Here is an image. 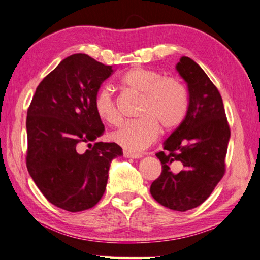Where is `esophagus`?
<instances>
[{"label":"esophagus","instance_id":"esophagus-1","mask_svg":"<svg viewBox=\"0 0 260 260\" xmlns=\"http://www.w3.org/2000/svg\"><path fill=\"white\" fill-rule=\"evenodd\" d=\"M123 156L125 158H140L141 154L139 153H132V151H128V150H124L123 151Z\"/></svg>","mask_w":260,"mask_h":260}]
</instances>
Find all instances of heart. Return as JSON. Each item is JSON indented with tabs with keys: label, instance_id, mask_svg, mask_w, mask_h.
<instances>
[{
	"label": "heart",
	"instance_id": "heart-1",
	"mask_svg": "<svg viewBox=\"0 0 260 260\" xmlns=\"http://www.w3.org/2000/svg\"><path fill=\"white\" fill-rule=\"evenodd\" d=\"M121 85L143 96L136 120L125 121L112 132L113 143L130 151L147 148L156 140L159 126L172 131L187 115L189 100L184 86L174 78H163L159 72L145 68H132L120 78ZM94 110L102 121L116 124L119 111L109 87H101L94 97Z\"/></svg>",
	"mask_w": 260,
	"mask_h": 260
}]
</instances>
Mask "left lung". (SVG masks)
<instances>
[{"instance_id":"1","label":"left lung","mask_w":260,"mask_h":260,"mask_svg":"<svg viewBox=\"0 0 260 260\" xmlns=\"http://www.w3.org/2000/svg\"><path fill=\"white\" fill-rule=\"evenodd\" d=\"M176 71L187 82V115L156 154L161 173L150 193L164 207L185 212L206 200L225 173L230 126L221 94L205 71L182 56Z\"/></svg>"}]
</instances>
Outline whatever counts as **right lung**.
Instances as JSON below:
<instances>
[{
	"instance_id": "right-lung-1",
	"label": "right lung",
	"mask_w": 260,
	"mask_h": 260,
	"mask_svg": "<svg viewBox=\"0 0 260 260\" xmlns=\"http://www.w3.org/2000/svg\"><path fill=\"white\" fill-rule=\"evenodd\" d=\"M112 73L86 54L68 56L41 81L27 112L28 172L48 202L68 212L100 202L111 161L123 154L115 143L96 141L105 129L94 97Z\"/></svg>"
}]
</instances>
